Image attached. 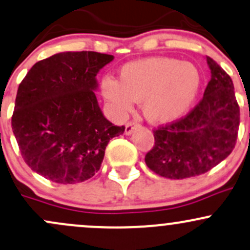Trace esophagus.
Masks as SVG:
<instances>
[{
    "instance_id": "34e87169",
    "label": "esophagus",
    "mask_w": 250,
    "mask_h": 250,
    "mask_svg": "<svg viewBox=\"0 0 250 250\" xmlns=\"http://www.w3.org/2000/svg\"><path fill=\"white\" fill-rule=\"evenodd\" d=\"M138 127V125H136L135 122H128L127 125H125V135H131L133 134V131L135 128Z\"/></svg>"
}]
</instances>
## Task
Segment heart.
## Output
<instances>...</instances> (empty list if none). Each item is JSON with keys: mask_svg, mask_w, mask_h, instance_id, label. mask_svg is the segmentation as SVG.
I'll return each mask as SVG.
<instances>
[{"mask_svg": "<svg viewBox=\"0 0 250 250\" xmlns=\"http://www.w3.org/2000/svg\"><path fill=\"white\" fill-rule=\"evenodd\" d=\"M202 86L201 71L190 62L150 57L127 62L120 68L119 81L104 77L101 91L116 116L131 110L142 101L145 117L152 123H171L191 109Z\"/></svg>", "mask_w": 250, "mask_h": 250, "instance_id": "1", "label": "heart"}]
</instances>
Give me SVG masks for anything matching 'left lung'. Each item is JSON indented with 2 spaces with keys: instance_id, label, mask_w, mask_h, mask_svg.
<instances>
[{
  "instance_id": "obj_1",
  "label": "left lung",
  "mask_w": 250,
  "mask_h": 250,
  "mask_svg": "<svg viewBox=\"0 0 250 250\" xmlns=\"http://www.w3.org/2000/svg\"><path fill=\"white\" fill-rule=\"evenodd\" d=\"M211 79L198 105L182 120L154 130L155 144L146 165L160 177L185 179L210 171L234 149L240 108L234 84L215 60L207 57Z\"/></svg>"
}]
</instances>
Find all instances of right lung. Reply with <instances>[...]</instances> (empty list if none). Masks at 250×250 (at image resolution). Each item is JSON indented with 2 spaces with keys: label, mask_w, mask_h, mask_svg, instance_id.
Wrapping results in <instances>:
<instances>
[{
  "label": "right lung",
  "mask_w": 250,
  "mask_h": 250,
  "mask_svg": "<svg viewBox=\"0 0 250 250\" xmlns=\"http://www.w3.org/2000/svg\"><path fill=\"white\" fill-rule=\"evenodd\" d=\"M114 56L62 52L40 60L19 85L13 133L32 171L58 184H77L100 169L109 141L125 127L104 117L96 76Z\"/></svg>",
  "instance_id": "add662e5"
}]
</instances>
